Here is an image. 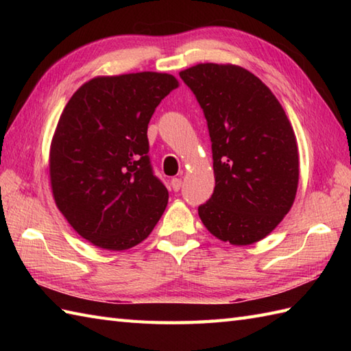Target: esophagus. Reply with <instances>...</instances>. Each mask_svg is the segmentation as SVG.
<instances>
[{"label": "esophagus", "mask_w": 351, "mask_h": 351, "mask_svg": "<svg viewBox=\"0 0 351 351\" xmlns=\"http://www.w3.org/2000/svg\"><path fill=\"white\" fill-rule=\"evenodd\" d=\"M170 185L171 189H173V191H180L182 187V180L181 178H173V180L170 181Z\"/></svg>", "instance_id": "34e87169"}]
</instances>
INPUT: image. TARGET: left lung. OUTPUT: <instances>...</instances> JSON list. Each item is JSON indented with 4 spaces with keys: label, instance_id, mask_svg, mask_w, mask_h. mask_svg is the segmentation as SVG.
I'll return each instance as SVG.
<instances>
[{
    "label": "left lung",
    "instance_id": "left-lung-1",
    "mask_svg": "<svg viewBox=\"0 0 351 351\" xmlns=\"http://www.w3.org/2000/svg\"><path fill=\"white\" fill-rule=\"evenodd\" d=\"M210 131L215 187L199 206L221 241L263 240L293 206L299 184L295 134L263 81L235 64L200 63L180 72Z\"/></svg>",
    "mask_w": 351,
    "mask_h": 351
}]
</instances>
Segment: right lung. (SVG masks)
Instances as JSON below:
<instances>
[{
	"label": "right lung",
	"instance_id": "add662e5",
	"mask_svg": "<svg viewBox=\"0 0 351 351\" xmlns=\"http://www.w3.org/2000/svg\"><path fill=\"white\" fill-rule=\"evenodd\" d=\"M176 87L173 75L158 72L96 77L66 104L51 141L52 196L69 225L101 249L134 247L166 210L147 125Z\"/></svg>",
	"mask_w": 351,
	"mask_h": 351
}]
</instances>
